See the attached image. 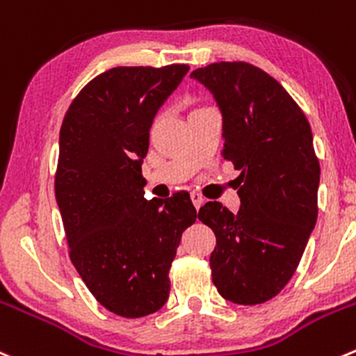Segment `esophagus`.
Returning a JSON list of instances; mask_svg holds the SVG:
<instances>
[{"label":"esophagus","mask_w":356,"mask_h":356,"mask_svg":"<svg viewBox=\"0 0 356 356\" xmlns=\"http://www.w3.org/2000/svg\"><path fill=\"white\" fill-rule=\"evenodd\" d=\"M191 202H193V205H195V209L200 210V207L203 205L205 198H203V196L200 195V193H191Z\"/></svg>","instance_id":"obj_1"}]
</instances>
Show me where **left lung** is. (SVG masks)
Wrapping results in <instances>:
<instances>
[{
	"instance_id": "left-lung-1",
	"label": "left lung",
	"mask_w": 356,
	"mask_h": 356,
	"mask_svg": "<svg viewBox=\"0 0 356 356\" xmlns=\"http://www.w3.org/2000/svg\"><path fill=\"white\" fill-rule=\"evenodd\" d=\"M191 78L212 92L222 115V156L240 170L238 213L219 202L198 212L216 234L212 282L234 305H261L289 284L316 224L312 127L284 86L247 62H216Z\"/></svg>"
}]
</instances>
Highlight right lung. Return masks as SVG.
<instances>
[{
	"label": "right lung",
	"instance_id": "add662e5",
	"mask_svg": "<svg viewBox=\"0 0 356 356\" xmlns=\"http://www.w3.org/2000/svg\"><path fill=\"white\" fill-rule=\"evenodd\" d=\"M188 71L109 69L83 86L60 127L55 198L69 257L92 296L125 318L167 302L182 231L196 220L188 191L146 200L143 177L154 116Z\"/></svg>",
	"mask_w": 356,
	"mask_h": 356
}]
</instances>
